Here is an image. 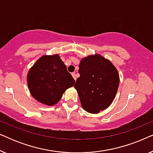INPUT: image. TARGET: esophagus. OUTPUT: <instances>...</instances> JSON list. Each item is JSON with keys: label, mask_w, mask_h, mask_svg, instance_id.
Wrapping results in <instances>:
<instances>
[{"label": "esophagus", "mask_w": 153, "mask_h": 153, "mask_svg": "<svg viewBox=\"0 0 153 153\" xmlns=\"http://www.w3.org/2000/svg\"><path fill=\"white\" fill-rule=\"evenodd\" d=\"M72 76H73V78L74 79V80L76 81V74H75L74 72H73V73H72Z\"/></svg>", "instance_id": "obj_1"}]
</instances>
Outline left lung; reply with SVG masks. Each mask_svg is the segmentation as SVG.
<instances>
[{
  "label": "left lung",
  "mask_w": 153,
  "mask_h": 153,
  "mask_svg": "<svg viewBox=\"0 0 153 153\" xmlns=\"http://www.w3.org/2000/svg\"><path fill=\"white\" fill-rule=\"evenodd\" d=\"M79 73L80 76L74 88L83 109L91 114H98L108 107L120 82L114 65L99 54L88 56L81 60Z\"/></svg>",
  "instance_id": "left-lung-1"
}]
</instances>
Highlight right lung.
I'll use <instances>...</instances> for the list:
<instances>
[{"label": "right lung", "instance_id": "right-lung-1", "mask_svg": "<svg viewBox=\"0 0 153 153\" xmlns=\"http://www.w3.org/2000/svg\"><path fill=\"white\" fill-rule=\"evenodd\" d=\"M28 86L33 97L41 103L52 106L62 94L74 85L75 81L60 56H43L35 62L27 76Z\"/></svg>", "mask_w": 153, "mask_h": 153}]
</instances>
